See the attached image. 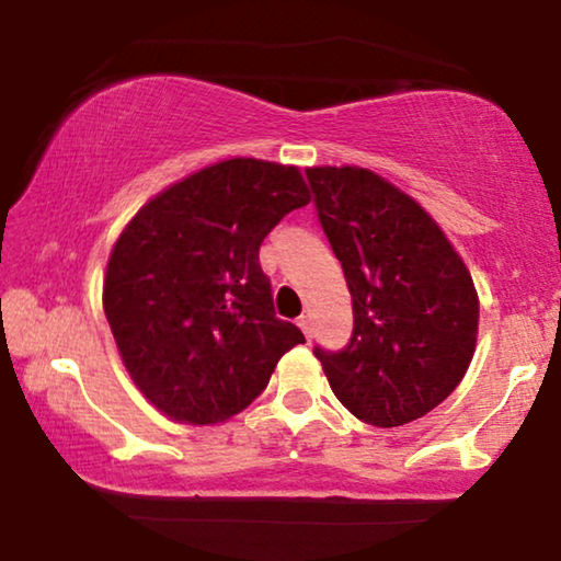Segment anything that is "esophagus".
Here are the masks:
<instances>
[{
    "label": "esophagus",
    "mask_w": 561,
    "mask_h": 561,
    "mask_svg": "<svg viewBox=\"0 0 561 561\" xmlns=\"http://www.w3.org/2000/svg\"><path fill=\"white\" fill-rule=\"evenodd\" d=\"M297 325L302 328V333H305L307 337H312V320H310V314H302V318L297 320Z\"/></svg>",
    "instance_id": "34e87169"
}]
</instances>
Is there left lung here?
I'll use <instances>...</instances> for the list:
<instances>
[{"label":"left lung","mask_w":561,"mask_h":561,"mask_svg":"<svg viewBox=\"0 0 561 561\" xmlns=\"http://www.w3.org/2000/svg\"><path fill=\"white\" fill-rule=\"evenodd\" d=\"M307 183L353 297L345 348L314 345L337 401L374 427H401L462 381L478 295L462 259L409 195L363 168H310Z\"/></svg>","instance_id":"obj_1"}]
</instances>
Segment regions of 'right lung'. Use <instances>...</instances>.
I'll return each mask as SVG.
<instances>
[{"label":"right lung","instance_id":"right-lung-1","mask_svg":"<svg viewBox=\"0 0 561 561\" xmlns=\"http://www.w3.org/2000/svg\"><path fill=\"white\" fill-rule=\"evenodd\" d=\"M307 203L297 168L236 157L170 185L124 228L108 259L104 312L126 370L160 412L226 422L305 343L274 312L259 247Z\"/></svg>","mask_w":561,"mask_h":561}]
</instances>
